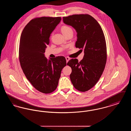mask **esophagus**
<instances>
[{"instance_id":"1","label":"esophagus","mask_w":131,"mask_h":131,"mask_svg":"<svg viewBox=\"0 0 131 131\" xmlns=\"http://www.w3.org/2000/svg\"><path fill=\"white\" fill-rule=\"evenodd\" d=\"M65 58H66V62H68L69 61V60H70V58H69V57H66Z\"/></svg>"}]
</instances>
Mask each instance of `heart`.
Returning a JSON list of instances; mask_svg holds the SVG:
<instances>
[{
	"instance_id": "obj_1",
	"label": "heart",
	"mask_w": 131,
	"mask_h": 131,
	"mask_svg": "<svg viewBox=\"0 0 131 131\" xmlns=\"http://www.w3.org/2000/svg\"><path fill=\"white\" fill-rule=\"evenodd\" d=\"M70 30H72L71 28H70L68 26H63L62 27H61V31H62L63 34L66 33Z\"/></svg>"
}]
</instances>
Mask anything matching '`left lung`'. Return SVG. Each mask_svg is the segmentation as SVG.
I'll use <instances>...</instances> for the list:
<instances>
[{"instance_id": "left-lung-1", "label": "left lung", "mask_w": 131, "mask_h": 131, "mask_svg": "<svg viewBox=\"0 0 131 131\" xmlns=\"http://www.w3.org/2000/svg\"><path fill=\"white\" fill-rule=\"evenodd\" d=\"M65 24L77 33L75 47L84 50L80 62L71 59L67 65L72 68L70 77L75 88L81 92L90 89L100 79L106 65V47L104 32L98 21L89 15H73L63 17Z\"/></svg>"}]
</instances>
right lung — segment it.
Masks as SVG:
<instances>
[{
  "label": "right lung",
  "instance_id": "obj_1",
  "mask_svg": "<svg viewBox=\"0 0 131 131\" xmlns=\"http://www.w3.org/2000/svg\"><path fill=\"white\" fill-rule=\"evenodd\" d=\"M61 20V17L33 19L20 36L19 60L21 69L33 87L44 93L56 89L61 71L66 65L64 56L48 59L44 54L50 34Z\"/></svg>",
  "mask_w": 131,
  "mask_h": 131
}]
</instances>
